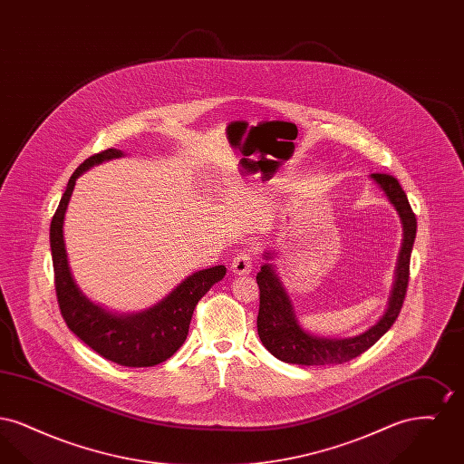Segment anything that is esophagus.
<instances>
[{
    "label": "esophagus",
    "instance_id": "obj_1",
    "mask_svg": "<svg viewBox=\"0 0 464 464\" xmlns=\"http://www.w3.org/2000/svg\"><path fill=\"white\" fill-rule=\"evenodd\" d=\"M231 271H233L235 275H248V273L252 271V257H250V254L240 252V254L233 259V263H231Z\"/></svg>",
    "mask_w": 464,
    "mask_h": 464
}]
</instances>
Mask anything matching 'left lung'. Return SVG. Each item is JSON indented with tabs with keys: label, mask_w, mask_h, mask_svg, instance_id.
I'll use <instances>...</instances> for the list:
<instances>
[{
	"label": "left lung",
	"mask_w": 464,
	"mask_h": 464,
	"mask_svg": "<svg viewBox=\"0 0 464 464\" xmlns=\"http://www.w3.org/2000/svg\"><path fill=\"white\" fill-rule=\"evenodd\" d=\"M371 179L381 188L384 197L397 210L401 222V246L398 252L395 280L388 306L382 316L367 331L353 337H324L309 334L299 322L294 303L290 299L287 288L282 282L278 267L275 266V252L266 250L263 257L265 265L257 273L259 285V314H257V332L266 350L282 362L295 365H337L353 360L354 356L367 352L375 344L390 327L395 324L398 313L403 304L407 284H409V265L411 252L414 246L418 222L409 205V199L397 179L386 174H371Z\"/></svg>",
	"instance_id": "8db88e82"
}]
</instances>
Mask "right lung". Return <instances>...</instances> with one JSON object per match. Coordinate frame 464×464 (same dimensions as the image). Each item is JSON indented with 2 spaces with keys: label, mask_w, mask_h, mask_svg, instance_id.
Returning <instances> with one entry per match:
<instances>
[{
  "label": "right lung",
  "mask_w": 464,
  "mask_h": 464,
  "mask_svg": "<svg viewBox=\"0 0 464 464\" xmlns=\"http://www.w3.org/2000/svg\"><path fill=\"white\" fill-rule=\"evenodd\" d=\"M123 151L110 148L90 156L69 179L66 193L50 224V248L55 273V290L69 331L95 353L123 367H153L170 358L188 337L193 311L199 299L226 275L224 266H212L189 275L151 308L137 313H114L93 303L76 284L64 242V219L76 179L89 169L121 158Z\"/></svg>",
  "instance_id": "obj_1"
}]
</instances>
